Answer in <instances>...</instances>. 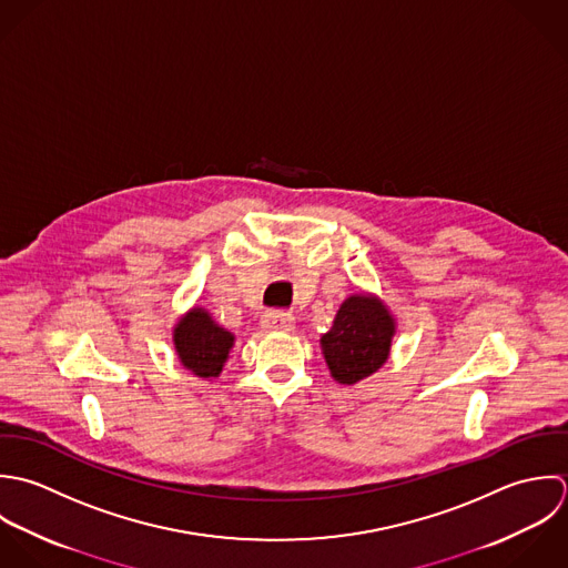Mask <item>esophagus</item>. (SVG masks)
<instances>
[{
  "label": "esophagus",
  "instance_id": "1",
  "mask_svg": "<svg viewBox=\"0 0 568 568\" xmlns=\"http://www.w3.org/2000/svg\"><path fill=\"white\" fill-rule=\"evenodd\" d=\"M294 327V318L285 312H267L261 318V329L265 332H292Z\"/></svg>",
  "mask_w": 568,
  "mask_h": 568
}]
</instances>
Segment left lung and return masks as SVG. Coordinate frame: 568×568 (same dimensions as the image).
I'll use <instances>...</instances> for the list:
<instances>
[{
    "mask_svg": "<svg viewBox=\"0 0 568 568\" xmlns=\"http://www.w3.org/2000/svg\"><path fill=\"white\" fill-rule=\"evenodd\" d=\"M395 332V316L379 296L359 292L344 298L332 329L321 338L332 377L353 386L377 373L390 357Z\"/></svg>",
    "mask_w": 568,
    "mask_h": 568,
    "instance_id": "1",
    "label": "left lung"
}]
</instances>
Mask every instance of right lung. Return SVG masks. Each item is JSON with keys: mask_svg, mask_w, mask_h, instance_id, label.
Returning a JSON list of instances; mask_svg holds the SVG:
<instances>
[{"mask_svg": "<svg viewBox=\"0 0 568 568\" xmlns=\"http://www.w3.org/2000/svg\"><path fill=\"white\" fill-rule=\"evenodd\" d=\"M173 346L186 371L211 382L224 371L234 334L224 329L209 310L195 305L173 325Z\"/></svg>", "mask_w": 568, "mask_h": 568, "instance_id": "right-lung-1", "label": "right lung"}]
</instances>
